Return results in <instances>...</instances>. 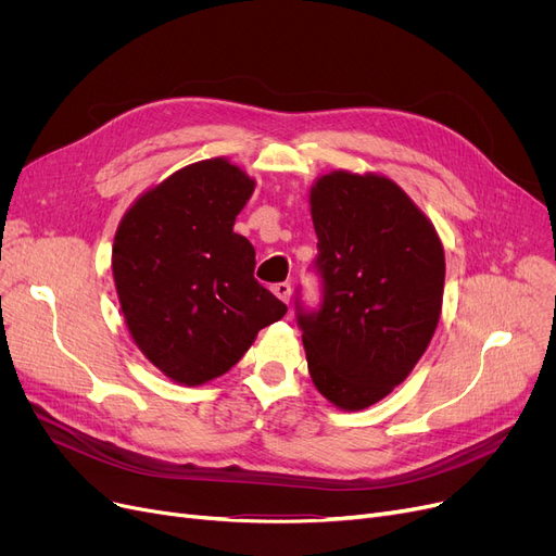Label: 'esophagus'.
I'll return each instance as SVG.
<instances>
[{
    "mask_svg": "<svg viewBox=\"0 0 556 556\" xmlns=\"http://www.w3.org/2000/svg\"><path fill=\"white\" fill-rule=\"evenodd\" d=\"M273 293H275L281 302H286V304H288V300H290V283H288V281H279V283H275V286H273Z\"/></svg>",
    "mask_w": 556,
    "mask_h": 556,
    "instance_id": "1",
    "label": "esophagus"
}]
</instances>
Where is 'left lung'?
Returning a JSON list of instances; mask_svg holds the SVG:
<instances>
[{
	"instance_id": "8db88e82",
	"label": "left lung",
	"mask_w": 556,
	"mask_h": 556,
	"mask_svg": "<svg viewBox=\"0 0 556 556\" xmlns=\"http://www.w3.org/2000/svg\"><path fill=\"white\" fill-rule=\"evenodd\" d=\"M319 304L295 293L308 371L342 410L405 381L440 323L444 248L392 180L336 170L311 191Z\"/></svg>"
}]
</instances>
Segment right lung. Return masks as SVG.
<instances>
[{
  "instance_id": "add662e5",
  "label": "right lung",
  "mask_w": 556,
  "mask_h": 556,
  "mask_svg": "<svg viewBox=\"0 0 556 556\" xmlns=\"http://www.w3.org/2000/svg\"><path fill=\"white\" fill-rule=\"evenodd\" d=\"M252 191L239 166L204 160L143 193L116 229L112 273L126 325L173 381L225 374L288 311L254 279V248L233 231Z\"/></svg>"
}]
</instances>
